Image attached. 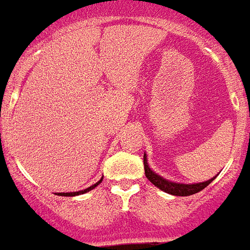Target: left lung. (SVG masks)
Wrapping results in <instances>:
<instances>
[{"label":"left lung","instance_id":"8db88e82","mask_svg":"<svg viewBox=\"0 0 250 250\" xmlns=\"http://www.w3.org/2000/svg\"><path fill=\"white\" fill-rule=\"evenodd\" d=\"M144 169H145V176L148 178L152 185H155L157 188H160L164 192L167 194H171V195H178V196H188L192 195V194H196L202 191L205 187L210 185L213 182L215 176L211 179H208L206 182H201V183H176V182H171L168 179L163 178L159 173H156L155 171H152V168L149 167L148 164V159H146V153H144Z\"/></svg>","mask_w":250,"mask_h":250}]
</instances>
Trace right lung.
<instances>
[{"label":"right lung","mask_w":250,"mask_h":250,"mask_svg":"<svg viewBox=\"0 0 250 250\" xmlns=\"http://www.w3.org/2000/svg\"><path fill=\"white\" fill-rule=\"evenodd\" d=\"M101 182H102V178L95 183V185L90 186V187H87V188H84V190H81V191H75V192H59L58 195H62V196H75V195H81V194H86V192H88V191H91L93 188H95L97 186L100 185Z\"/></svg>","instance_id":"obj_1"}]
</instances>
